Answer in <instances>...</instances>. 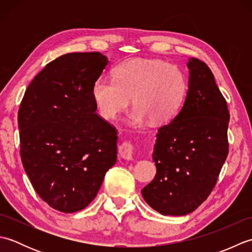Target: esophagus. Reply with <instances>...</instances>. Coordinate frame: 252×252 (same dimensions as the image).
I'll list each match as a JSON object with an SVG mask.
<instances>
[{
  "instance_id": "obj_1",
  "label": "esophagus",
  "mask_w": 252,
  "mask_h": 252,
  "mask_svg": "<svg viewBox=\"0 0 252 252\" xmlns=\"http://www.w3.org/2000/svg\"><path fill=\"white\" fill-rule=\"evenodd\" d=\"M119 154L121 158L125 160H132L133 158V146L130 143L125 142L119 146Z\"/></svg>"
}]
</instances>
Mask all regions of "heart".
I'll list each match as a JSON object with an SVG mask.
<instances>
[{
    "label": "heart",
    "mask_w": 252,
    "mask_h": 252,
    "mask_svg": "<svg viewBox=\"0 0 252 252\" xmlns=\"http://www.w3.org/2000/svg\"><path fill=\"white\" fill-rule=\"evenodd\" d=\"M189 83L179 67L159 60L126 61L114 69V80L99 78L92 97L99 115L114 120L131 103L133 125L146 119L163 123L175 116L186 98Z\"/></svg>",
    "instance_id": "obj_1"
}]
</instances>
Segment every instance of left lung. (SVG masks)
<instances>
[{
	"instance_id": "1",
	"label": "left lung",
	"mask_w": 252,
	"mask_h": 252,
	"mask_svg": "<svg viewBox=\"0 0 252 252\" xmlns=\"http://www.w3.org/2000/svg\"><path fill=\"white\" fill-rule=\"evenodd\" d=\"M189 91L179 114L160 127L154 146L157 168L142 189L144 200L162 216H185L205 201L228 154L229 112L215 76L191 57Z\"/></svg>"
}]
</instances>
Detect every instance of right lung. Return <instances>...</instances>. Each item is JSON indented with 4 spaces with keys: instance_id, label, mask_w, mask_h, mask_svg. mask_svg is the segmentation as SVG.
I'll use <instances>...</instances> for the list:
<instances>
[{
    "instance_id": "obj_1",
    "label": "right lung",
    "mask_w": 252,
    "mask_h": 252,
    "mask_svg": "<svg viewBox=\"0 0 252 252\" xmlns=\"http://www.w3.org/2000/svg\"><path fill=\"white\" fill-rule=\"evenodd\" d=\"M108 63L97 52L63 55L36 74L21 100V162L36 194L61 212L87 207L117 161V131L95 114L92 97Z\"/></svg>"
}]
</instances>
